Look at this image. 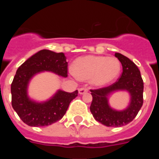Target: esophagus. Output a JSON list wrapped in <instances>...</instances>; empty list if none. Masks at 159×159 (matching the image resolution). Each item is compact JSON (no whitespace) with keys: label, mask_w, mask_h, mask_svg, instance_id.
<instances>
[{"label":"esophagus","mask_w":159,"mask_h":159,"mask_svg":"<svg viewBox=\"0 0 159 159\" xmlns=\"http://www.w3.org/2000/svg\"><path fill=\"white\" fill-rule=\"evenodd\" d=\"M88 91H89V88H81L79 89V93L81 94V95H83V94L88 92Z\"/></svg>","instance_id":"1"}]
</instances>
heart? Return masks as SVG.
Segmentation results:
<instances>
[{
	"instance_id": "heart-1",
	"label": "heart",
	"mask_w": 159,
	"mask_h": 159,
	"mask_svg": "<svg viewBox=\"0 0 159 159\" xmlns=\"http://www.w3.org/2000/svg\"><path fill=\"white\" fill-rule=\"evenodd\" d=\"M121 70V64L116 57L86 56L74 63V71L78 78L90 80L96 86H103L116 80Z\"/></svg>"
}]
</instances>
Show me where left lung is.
<instances>
[{
	"label": "left lung",
	"instance_id": "8db88e82",
	"mask_svg": "<svg viewBox=\"0 0 159 159\" xmlns=\"http://www.w3.org/2000/svg\"><path fill=\"white\" fill-rule=\"evenodd\" d=\"M123 66L118 80L107 87L91 89L92 102L90 110L96 121L107 127H119L128 124L141 109L143 103V80L140 71L134 62L120 53H116ZM116 89H127L131 94V103L124 111L118 112L108 105L107 95Z\"/></svg>",
	"mask_w": 159,
	"mask_h": 159
}]
</instances>
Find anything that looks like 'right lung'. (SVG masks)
<instances>
[{"label": "right lung", "instance_id": "1", "mask_svg": "<svg viewBox=\"0 0 159 159\" xmlns=\"http://www.w3.org/2000/svg\"><path fill=\"white\" fill-rule=\"evenodd\" d=\"M63 52L43 49L28 59L20 66L11 84L12 106L22 121L31 127H45L59 121L67 111L78 91H58L50 100L38 103L27 95L29 81L35 74L49 71L63 77L67 76V62Z\"/></svg>", "mask_w": 159, "mask_h": 159}]
</instances>
